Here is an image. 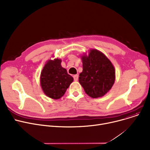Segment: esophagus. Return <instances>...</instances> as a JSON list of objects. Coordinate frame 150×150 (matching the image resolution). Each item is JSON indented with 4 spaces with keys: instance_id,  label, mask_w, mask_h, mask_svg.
<instances>
[{
    "instance_id": "esophagus-1",
    "label": "esophagus",
    "mask_w": 150,
    "mask_h": 150,
    "mask_svg": "<svg viewBox=\"0 0 150 150\" xmlns=\"http://www.w3.org/2000/svg\"><path fill=\"white\" fill-rule=\"evenodd\" d=\"M73 77H74V81H78V75H74Z\"/></svg>"
}]
</instances>
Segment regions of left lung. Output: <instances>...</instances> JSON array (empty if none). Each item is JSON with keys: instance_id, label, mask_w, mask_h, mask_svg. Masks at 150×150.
<instances>
[{"instance_id": "obj_1", "label": "left lung", "mask_w": 150, "mask_h": 150, "mask_svg": "<svg viewBox=\"0 0 150 150\" xmlns=\"http://www.w3.org/2000/svg\"><path fill=\"white\" fill-rule=\"evenodd\" d=\"M83 72L79 83L85 92L92 98L105 96L115 81V69L105 55L97 50H91L89 56L81 57Z\"/></svg>"}]
</instances>
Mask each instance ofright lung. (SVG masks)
Listing matches in <instances>:
<instances>
[{
    "label": "right lung",
    "mask_w": 150,
    "mask_h": 150,
    "mask_svg": "<svg viewBox=\"0 0 150 150\" xmlns=\"http://www.w3.org/2000/svg\"><path fill=\"white\" fill-rule=\"evenodd\" d=\"M61 63L60 59L48 61L41 74L42 91L47 97L53 99L60 98L74 80Z\"/></svg>",
    "instance_id": "right-lung-1"
}]
</instances>
